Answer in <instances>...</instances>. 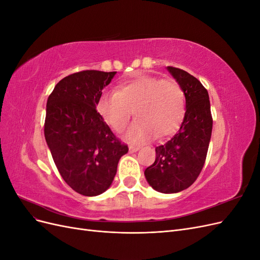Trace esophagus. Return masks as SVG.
Returning a JSON list of instances; mask_svg holds the SVG:
<instances>
[{
  "label": "esophagus",
  "instance_id": "obj_1",
  "mask_svg": "<svg viewBox=\"0 0 260 260\" xmlns=\"http://www.w3.org/2000/svg\"><path fill=\"white\" fill-rule=\"evenodd\" d=\"M139 149H140L139 146H130L129 147V151L130 152H137V151H139Z\"/></svg>",
  "mask_w": 260,
  "mask_h": 260
}]
</instances>
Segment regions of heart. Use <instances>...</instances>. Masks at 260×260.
Here are the masks:
<instances>
[{"label": "heart", "mask_w": 260, "mask_h": 260, "mask_svg": "<svg viewBox=\"0 0 260 260\" xmlns=\"http://www.w3.org/2000/svg\"><path fill=\"white\" fill-rule=\"evenodd\" d=\"M186 107L184 91L175 80L154 76H138L118 84L116 92H103L96 109L113 130L120 132L128 124L135 109L136 122L127 138L144 143L156 135L166 137L182 122Z\"/></svg>", "instance_id": "b5f03b06"}]
</instances>
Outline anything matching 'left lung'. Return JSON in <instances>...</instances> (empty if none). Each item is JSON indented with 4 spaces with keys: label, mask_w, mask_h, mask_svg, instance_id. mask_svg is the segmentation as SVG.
<instances>
[{
    "label": "left lung",
    "mask_w": 260,
    "mask_h": 260,
    "mask_svg": "<svg viewBox=\"0 0 260 260\" xmlns=\"http://www.w3.org/2000/svg\"><path fill=\"white\" fill-rule=\"evenodd\" d=\"M182 86L186 111L182 124L168 142L156 146V158L144 171L147 182L160 193H178L192 185L206 160L212 130L208 92L184 70L167 67Z\"/></svg>",
    "instance_id": "1"
}]
</instances>
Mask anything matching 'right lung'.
Wrapping results in <instances>:
<instances>
[{"mask_svg": "<svg viewBox=\"0 0 260 260\" xmlns=\"http://www.w3.org/2000/svg\"><path fill=\"white\" fill-rule=\"evenodd\" d=\"M116 72L83 70L61 79L46 103L44 137L65 182L84 196L111 186L120 157L128 153L96 111Z\"/></svg>", "mask_w": 260, "mask_h": 260, "instance_id": "add662e5", "label": "right lung"}]
</instances>
